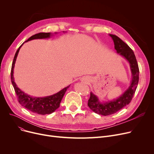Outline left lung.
<instances>
[{
    "instance_id": "obj_1",
    "label": "left lung",
    "mask_w": 154,
    "mask_h": 154,
    "mask_svg": "<svg viewBox=\"0 0 154 154\" xmlns=\"http://www.w3.org/2000/svg\"><path fill=\"white\" fill-rule=\"evenodd\" d=\"M110 36L114 40V47L117 52L124 57L130 63L132 73V80L131 86L124 94L114 101L101 103L99 102L98 98L91 92L90 98L88 100V106L96 114L102 116H109L115 114L130 103L135 94L139 79L138 63L132 48L117 35L110 34Z\"/></svg>"
}]
</instances>
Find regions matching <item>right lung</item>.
<instances>
[{
  "instance_id": "1",
  "label": "right lung",
  "mask_w": 154,
  "mask_h": 154,
  "mask_svg": "<svg viewBox=\"0 0 154 154\" xmlns=\"http://www.w3.org/2000/svg\"><path fill=\"white\" fill-rule=\"evenodd\" d=\"M51 36L50 32L45 33V32H40L38 34H36L34 35L31 36L26 41H29V40L36 39V38H48ZM24 43V42H23ZM23 44L19 47L17 52H16L12 64L11 72V82L12 85L14 88L15 92L17 95V100L19 103L23 107L26 108L27 110L36 113L38 114L45 115V114H50L51 113L54 112L57 109H58L60 106V102L63 98V97L66 93L67 88L69 86L63 88L60 92L54 94L51 96L46 97L43 98H37V97H32L27 94H26L23 92L20 91L19 88L16 85L13 77V73H14V67L15 62L17 59V56L18 55L20 48L23 45Z\"/></svg>"
}]
</instances>
